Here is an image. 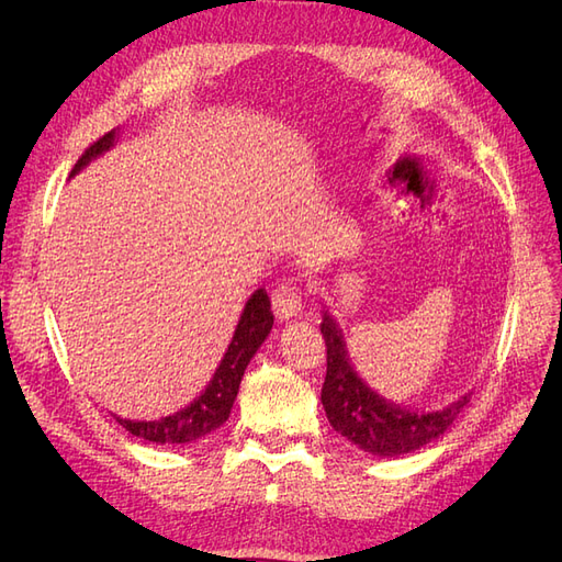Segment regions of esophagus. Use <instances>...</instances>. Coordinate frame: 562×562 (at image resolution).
<instances>
[{
  "label": "esophagus",
  "instance_id": "esophagus-1",
  "mask_svg": "<svg viewBox=\"0 0 562 562\" xmlns=\"http://www.w3.org/2000/svg\"><path fill=\"white\" fill-rule=\"evenodd\" d=\"M271 310H274L277 318L288 321L302 312V293L295 283L279 285L274 293H271Z\"/></svg>",
  "mask_w": 562,
  "mask_h": 562
}]
</instances>
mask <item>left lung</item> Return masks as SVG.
Segmentation results:
<instances>
[{
  "instance_id": "1",
  "label": "left lung",
  "mask_w": 562,
  "mask_h": 562,
  "mask_svg": "<svg viewBox=\"0 0 562 562\" xmlns=\"http://www.w3.org/2000/svg\"><path fill=\"white\" fill-rule=\"evenodd\" d=\"M321 333L328 351L326 382L321 389L323 411L328 415L330 427L363 452L378 457L415 452L443 436L471 398V394H464L434 413L407 411L382 398L359 378L349 361L342 330L337 328L328 312H323Z\"/></svg>"
}]
</instances>
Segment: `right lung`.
Masks as SVG:
<instances>
[{"label":"right lung","mask_w":562,"mask_h":562,"mask_svg":"<svg viewBox=\"0 0 562 562\" xmlns=\"http://www.w3.org/2000/svg\"><path fill=\"white\" fill-rule=\"evenodd\" d=\"M116 140V131L105 133L103 138L95 140L72 168V176H77L83 166H87L91 159L100 157L103 151H108ZM271 326H274V314H271V302L265 293V288H258L255 291L246 307L241 312L239 323H236V330L232 342L220 361L217 370L213 372L211 382L206 389L201 391V396L194 398L190 405L182 407V411L161 417V419H124L114 415V419L122 424V427L145 440H151V443H161V446H178V443H192L196 438H203L206 434L215 431L217 427H223L229 417V411L234 405L236 394H239V384L244 372L250 363V359L262 347L267 339Z\"/></svg>","instance_id":"1"}]
</instances>
